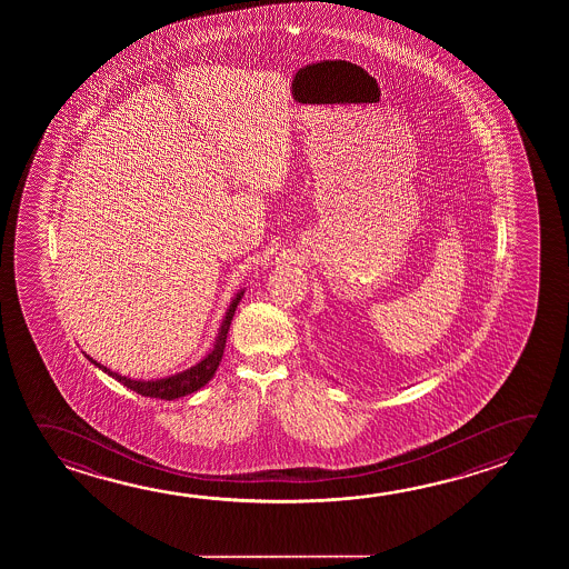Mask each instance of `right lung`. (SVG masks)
Masks as SVG:
<instances>
[{
  "label": "right lung",
  "mask_w": 569,
  "mask_h": 569,
  "mask_svg": "<svg viewBox=\"0 0 569 569\" xmlns=\"http://www.w3.org/2000/svg\"><path fill=\"white\" fill-rule=\"evenodd\" d=\"M243 291H246V288L238 289V293H236L232 301H230V306L226 309L224 319H222L220 329H218V336H216L212 347L208 349V353H206L198 363L188 367V369L180 371V373L168 375V377H160V379H149V381L144 379V381H142V379H131V377L114 373L109 367H104V365L99 363V361H94L91 355H87V359H89L94 367H99L103 373L112 377L114 381L121 382L127 389L139 392L142 397L164 399V401H174V399H180V397H187L190 392L200 391L206 382L214 377L216 369H218V365L222 361L226 337H228V331H230V323H232L236 308H238V303L242 301Z\"/></svg>",
  "instance_id": "obj_1"
}]
</instances>
